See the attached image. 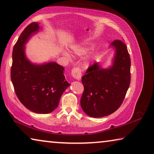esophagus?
Returning a JSON list of instances; mask_svg holds the SVG:
<instances>
[{
    "label": "esophagus",
    "instance_id": "1",
    "mask_svg": "<svg viewBox=\"0 0 154 154\" xmlns=\"http://www.w3.org/2000/svg\"><path fill=\"white\" fill-rule=\"evenodd\" d=\"M71 74L73 77L74 78L78 80H79L80 79H81L82 76V71L81 69L79 67H75L73 68L71 71Z\"/></svg>",
    "mask_w": 154,
    "mask_h": 154
}]
</instances>
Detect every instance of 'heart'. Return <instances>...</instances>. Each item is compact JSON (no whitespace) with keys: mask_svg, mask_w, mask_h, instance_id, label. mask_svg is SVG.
I'll use <instances>...</instances> for the list:
<instances>
[{"mask_svg":"<svg viewBox=\"0 0 154 154\" xmlns=\"http://www.w3.org/2000/svg\"><path fill=\"white\" fill-rule=\"evenodd\" d=\"M73 49H74L75 54L78 56H83L88 52L89 50V47L85 45L75 46Z\"/></svg>","mask_w":154,"mask_h":154,"instance_id":"b5f03b06","label":"heart"}]
</instances>
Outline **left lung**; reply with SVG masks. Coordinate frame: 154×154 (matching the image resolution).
<instances>
[{"mask_svg":"<svg viewBox=\"0 0 154 154\" xmlns=\"http://www.w3.org/2000/svg\"><path fill=\"white\" fill-rule=\"evenodd\" d=\"M112 66L102 69L98 63L88 67L82 77L84 91L80 105L89 116L102 118L115 112L122 105L131 81V59L123 42L115 40Z\"/></svg>","mask_w":154,"mask_h":154,"instance_id":"left-lung-1","label":"left lung"}]
</instances>
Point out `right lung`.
<instances>
[{"instance_id": "obj_1", "label": "right lung", "mask_w": 154, "mask_h": 154, "mask_svg": "<svg viewBox=\"0 0 154 154\" xmlns=\"http://www.w3.org/2000/svg\"><path fill=\"white\" fill-rule=\"evenodd\" d=\"M38 29V23H32L14 45L11 79L18 100L26 108L37 113H49L58 107L70 84L65 80L63 66L54 62L36 65L26 58L25 44Z\"/></svg>"}]
</instances>
